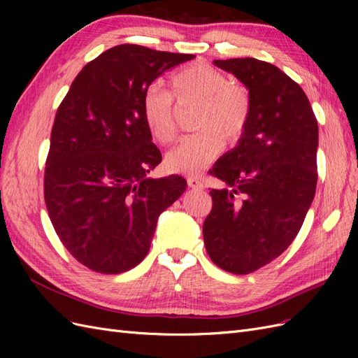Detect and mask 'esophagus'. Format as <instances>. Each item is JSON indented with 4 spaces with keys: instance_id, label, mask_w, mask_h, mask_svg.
<instances>
[{
    "instance_id": "1",
    "label": "esophagus",
    "mask_w": 358,
    "mask_h": 358,
    "mask_svg": "<svg viewBox=\"0 0 358 358\" xmlns=\"http://www.w3.org/2000/svg\"><path fill=\"white\" fill-rule=\"evenodd\" d=\"M187 182H188L189 188H194V189H201V188H203V180H201V178L188 176V178H187Z\"/></svg>"
}]
</instances>
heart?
I'll list each match as a JSON object with an SVG mask.
<instances>
[{
	"label": "heart",
	"instance_id": "1",
	"mask_svg": "<svg viewBox=\"0 0 358 358\" xmlns=\"http://www.w3.org/2000/svg\"><path fill=\"white\" fill-rule=\"evenodd\" d=\"M178 101L199 103L196 128L166 157L169 170L197 175L220 154L223 137L236 142L248 124L251 101L242 85L231 83L227 76L206 62H192L170 78ZM142 116L159 143H170L176 134L171 95L157 86L149 88L142 101Z\"/></svg>",
	"mask_w": 358,
	"mask_h": 358
}]
</instances>
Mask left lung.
Instances as JSON below:
<instances>
[{
	"mask_svg": "<svg viewBox=\"0 0 358 358\" xmlns=\"http://www.w3.org/2000/svg\"><path fill=\"white\" fill-rule=\"evenodd\" d=\"M239 79L251 110L236 148L210 170L225 183L212 189L204 246L225 272L248 275L294 241L317 188L318 124L306 94L272 64L215 59Z\"/></svg>",
	"mask_w": 358,
	"mask_h": 358,
	"instance_id": "left-lung-1",
	"label": "left lung"
}]
</instances>
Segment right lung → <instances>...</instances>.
Wrapping results in <instances>:
<instances>
[{
	"label": "right lung",
	"mask_w": 358,
	"mask_h": 358,
	"mask_svg": "<svg viewBox=\"0 0 358 358\" xmlns=\"http://www.w3.org/2000/svg\"><path fill=\"white\" fill-rule=\"evenodd\" d=\"M194 58L115 46L86 64L58 107L45 171L46 208L64 246L94 272L136 267L149 252L159 215L187 189L182 176H148L162 158L142 101L158 76Z\"/></svg>",
	"instance_id": "add662e5"
}]
</instances>
